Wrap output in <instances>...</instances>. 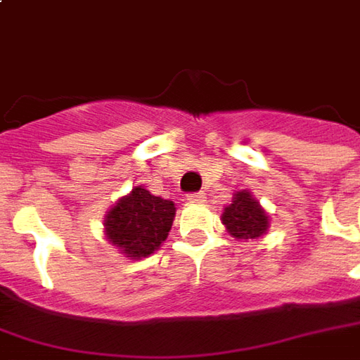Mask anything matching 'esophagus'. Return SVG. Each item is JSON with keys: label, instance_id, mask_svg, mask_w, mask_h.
<instances>
[{"label": "esophagus", "instance_id": "34e87169", "mask_svg": "<svg viewBox=\"0 0 360 360\" xmlns=\"http://www.w3.org/2000/svg\"><path fill=\"white\" fill-rule=\"evenodd\" d=\"M187 200L188 202H202V200H205V193H202V191L191 193V195H187Z\"/></svg>", "mask_w": 360, "mask_h": 360}]
</instances>
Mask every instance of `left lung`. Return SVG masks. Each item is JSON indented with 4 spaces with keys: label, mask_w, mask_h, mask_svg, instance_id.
Listing matches in <instances>:
<instances>
[{
    "label": "left lung",
    "mask_w": 360,
    "mask_h": 360,
    "mask_svg": "<svg viewBox=\"0 0 360 360\" xmlns=\"http://www.w3.org/2000/svg\"><path fill=\"white\" fill-rule=\"evenodd\" d=\"M222 222L226 224L228 232L238 240H255L267 232V214L259 206L255 198L248 191H241L233 197L232 205L226 206L222 214Z\"/></svg>",
    "instance_id": "1"
}]
</instances>
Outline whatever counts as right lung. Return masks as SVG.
I'll list each match as a JSON object with an SVG mask.
<instances>
[{
    "label": "right lung",
    "mask_w": 360,
    "mask_h": 360,
    "mask_svg": "<svg viewBox=\"0 0 360 360\" xmlns=\"http://www.w3.org/2000/svg\"><path fill=\"white\" fill-rule=\"evenodd\" d=\"M175 205L150 195L142 187L120 198L105 218L107 238L127 257H148L162 245L172 230Z\"/></svg>",
    "instance_id": "add662e5"
}]
</instances>
